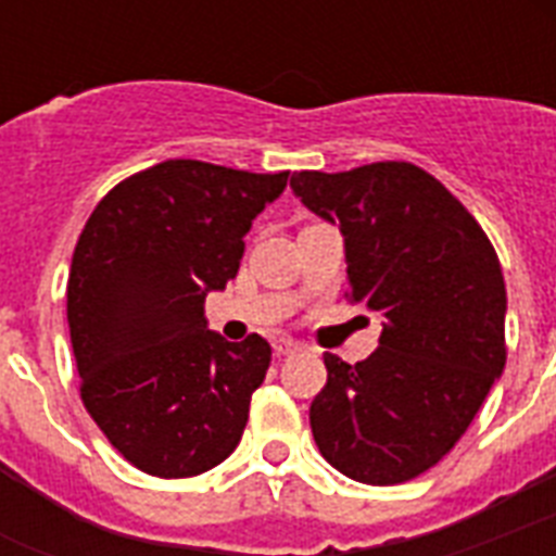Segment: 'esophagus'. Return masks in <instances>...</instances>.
<instances>
[{
	"label": "esophagus",
	"instance_id": "obj_1",
	"mask_svg": "<svg viewBox=\"0 0 556 556\" xmlns=\"http://www.w3.org/2000/svg\"><path fill=\"white\" fill-rule=\"evenodd\" d=\"M274 352H277L279 357L282 355H294V352H300V343L291 338H277L274 340Z\"/></svg>",
	"mask_w": 556,
	"mask_h": 556
}]
</instances>
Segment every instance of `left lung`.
<instances>
[{"label": "left lung", "mask_w": 556, "mask_h": 556, "mask_svg": "<svg viewBox=\"0 0 556 556\" xmlns=\"http://www.w3.org/2000/svg\"><path fill=\"white\" fill-rule=\"evenodd\" d=\"M291 190L346 239L349 303L383 317L366 361L323 357L314 441L355 482H409L456 447L505 369L500 256L465 204L406 161L303 169Z\"/></svg>", "instance_id": "left-lung-1"}]
</instances>
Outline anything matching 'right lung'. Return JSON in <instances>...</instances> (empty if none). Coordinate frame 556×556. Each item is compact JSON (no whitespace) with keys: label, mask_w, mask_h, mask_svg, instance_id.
Segmentation results:
<instances>
[{"label":"right lung","mask_w":556,"mask_h":556,"mask_svg":"<svg viewBox=\"0 0 556 556\" xmlns=\"http://www.w3.org/2000/svg\"><path fill=\"white\" fill-rule=\"evenodd\" d=\"M286 185L173 159L112 187L83 227L65 291L80 397L143 473L199 476L242 439L270 346L210 331L204 300L236 277L244 233Z\"/></svg>","instance_id":"obj_1"}]
</instances>
